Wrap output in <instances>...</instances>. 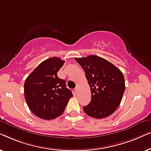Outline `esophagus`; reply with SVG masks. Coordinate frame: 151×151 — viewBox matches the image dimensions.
<instances>
[{
	"instance_id": "obj_1",
	"label": "esophagus",
	"mask_w": 151,
	"mask_h": 151,
	"mask_svg": "<svg viewBox=\"0 0 151 151\" xmlns=\"http://www.w3.org/2000/svg\"><path fill=\"white\" fill-rule=\"evenodd\" d=\"M78 91V86H76V87L75 88V89H74V91H75L76 93H77Z\"/></svg>"
}]
</instances>
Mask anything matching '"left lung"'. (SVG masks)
<instances>
[{
  "label": "left lung",
  "mask_w": 151,
  "mask_h": 151,
  "mask_svg": "<svg viewBox=\"0 0 151 151\" xmlns=\"http://www.w3.org/2000/svg\"><path fill=\"white\" fill-rule=\"evenodd\" d=\"M75 60L85 71L91 91V100L83 106L84 113L97 119L113 114L120 104L125 91L123 73L110 62L97 55Z\"/></svg>",
  "instance_id": "obj_1"
}]
</instances>
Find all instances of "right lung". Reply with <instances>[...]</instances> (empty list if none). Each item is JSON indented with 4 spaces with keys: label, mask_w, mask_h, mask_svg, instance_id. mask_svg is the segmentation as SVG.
<instances>
[{
    "label": "right lung",
    "mask_w": 151,
    "mask_h": 151,
    "mask_svg": "<svg viewBox=\"0 0 151 151\" xmlns=\"http://www.w3.org/2000/svg\"><path fill=\"white\" fill-rule=\"evenodd\" d=\"M64 63L65 60L57 57L45 60L24 82V98L29 109L41 119L49 120L60 116L73 97L65 80L57 76Z\"/></svg>",
    "instance_id": "obj_1"
}]
</instances>
